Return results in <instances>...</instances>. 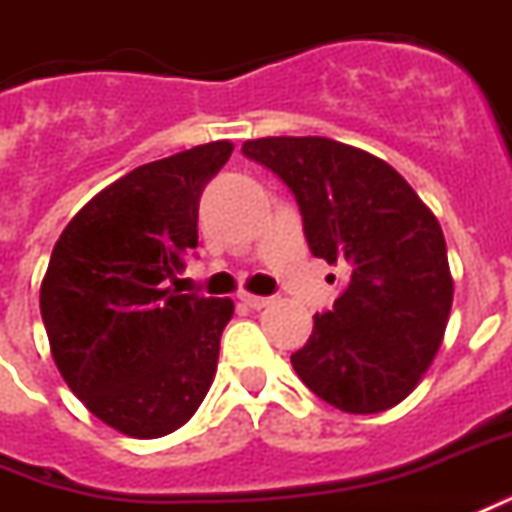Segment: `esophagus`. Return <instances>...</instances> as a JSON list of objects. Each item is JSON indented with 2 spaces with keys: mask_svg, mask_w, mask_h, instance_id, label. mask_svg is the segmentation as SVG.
<instances>
[{
  "mask_svg": "<svg viewBox=\"0 0 512 512\" xmlns=\"http://www.w3.org/2000/svg\"><path fill=\"white\" fill-rule=\"evenodd\" d=\"M246 307H252V310H263V307L271 305V296H255V293H241L238 296Z\"/></svg>",
  "mask_w": 512,
  "mask_h": 512,
  "instance_id": "1",
  "label": "esophagus"
}]
</instances>
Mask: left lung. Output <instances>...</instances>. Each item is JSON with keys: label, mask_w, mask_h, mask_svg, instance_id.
Masks as SVG:
<instances>
[{"label": "left lung", "mask_w": 512, "mask_h": 512, "mask_svg": "<svg viewBox=\"0 0 512 512\" xmlns=\"http://www.w3.org/2000/svg\"><path fill=\"white\" fill-rule=\"evenodd\" d=\"M244 155L291 188L310 252L349 271L291 355L299 380L343 413L399 405L438 355L455 296L435 213L385 160L332 138H257Z\"/></svg>", "instance_id": "8db88e82"}]
</instances>
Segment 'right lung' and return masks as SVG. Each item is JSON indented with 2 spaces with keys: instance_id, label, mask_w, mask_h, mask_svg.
I'll return each mask as SVG.
<instances>
[{
  "instance_id": "right-lung-1",
  "label": "right lung",
  "mask_w": 512,
  "mask_h": 512,
  "mask_svg": "<svg viewBox=\"0 0 512 512\" xmlns=\"http://www.w3.org/2000/svg\"><path fill=\"white\" fill-rule=\"evenodd\" d=\"M230 141L146 163L107 185L60 232L41 316L60 377L130 438L180 430L213 385L232 299L174 291L196 249L199 196Z\"/></svg>"
}]
</instances>
